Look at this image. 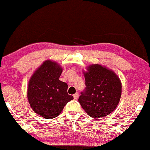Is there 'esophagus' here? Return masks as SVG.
<instances>
[{"label": "esophagus", "instance_id": "esophagus-1", "mask_svg": "<svg viewBox=\"0 0 150 150\" xmlns=\"http://www.w3.org/2000/svg\"><path fill=\"white\" fill-rule=\"evenodd\" d=\"M79 93H75V94H74L73 95V97H74V98L75 100H77L78 98H79Z\"/></svg>", "mask_w": 150, "mask_h": 150}]
</instances>
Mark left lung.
<instances>
[{
    "label": "left lung",
    "mask_w": 150,
    "mask_h": 150,
    "mask_svg": "<svg viewBox=\"0 0 150 150\" xmlns=\"http://www.w3.org/2000/svg\"><path fill=\"white\" fill-rule=\"evenodd\" d=\"M85 73L86 87L79 98L85 112L93 118L103 117L115 109L122 94V84L113 71L91 65Z\"/></svg>",
    "instance_id": "obj_1"
}]
</instances>
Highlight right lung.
<instances>
[{
  "instance_id": "right-lung-1",
  "label": "right lung",
  "mask_w": 150,
  "mask_h": 150,
  "mask_svg": "<svg viewBox=\"0 0 150 150\" xmlns=\"http://www.w3.org/2000/svg\"><path fill=\"white\" fill-rule=\"evenodd\" d=\"M62 68L57 63L46 61L30 79L27 97L30 107L43 117L53 119L73 100L67 93V83L59 81Z\"/></svg>"
}]
</instances>
